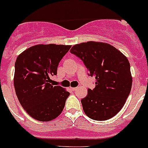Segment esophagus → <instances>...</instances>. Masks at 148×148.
I'll list each match as a JSON object with an SVG mask.
<instances>
[{"label": "esophagus", "instance_id": "esophagus-1", "mask_svg": "<svg viewBox=\"0 0 148 148\" xmlns=\"http://www.w3.org/2000/svg\"><path fill=\"white\" fill-rule=\"evenodd\" d=\"M71 89L72 91H75L76 89H77V87H72V88H71Z\"/></svg>", "mask_w": 148, "mask_h": 148}]
</instances>
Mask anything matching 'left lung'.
Wrapping results in <instances>:
<instances>
[{
  "label": "left lung",
  "mask_w": 148,
  "mask_h": 148,
  "mask_svg": "<svg viewBox=\"0 0 148 148\" xmlns=\"http://www.w3.org/2000/svg\"><path fill=\"white\" fill-rule=\"evenodd\" d=\"M70 52L83 62L88 75L95 77V88H88L81 100L90 119L106 121L124 106L132 87L130 65L121 52L109 44L88 42L73 46Z\"/></svg>",
  "instance_id": "1"
}]
</instances>
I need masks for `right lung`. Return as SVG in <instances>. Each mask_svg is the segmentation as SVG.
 Segmentation results:
<instances>
[{
	"label": "right lung",
	"instance_id": "1",
	"mask_svg": "<svg viewBox=\"0 0 148 148\" xmlns=\"http://www.w3.org/2000/svg\"><path fill=\"white\" fill-rule=\"evenodd\" d=\"M71 46L37 45L25 50L15 64L14 86L21 105L32 118L41 121L56 119L70 93L51 84L59 63Z\"/></svg>",
	"mask_w": 148,
	"mask_h": 148
}]
</instances>
